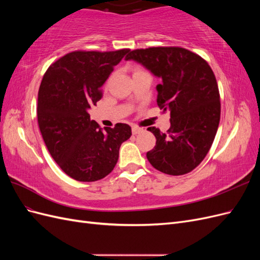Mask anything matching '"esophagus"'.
<instances>
[{
    "label": "esophagus",
    "mask_w": 260,
    "mask_h": 260,
    "mask_svg": "<svg viewBox=\"0 0 260 260\" xmlns=\"http://www.w3.org/2000/svg\"><path fill=\"white\" fill-rule=\"evenodd\" d=\"M143 131H144L143 128H140V127H138V125H133V127H132V133H133V135H139V133L143 132Z\"/></svg>",
    "instance_id": "obj_1"
}]
</instances>
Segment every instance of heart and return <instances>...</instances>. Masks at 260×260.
Instances as JSON below:
<instances>
[{
    "label": "heart",
    "mask_w": 260,
    "mask_h": 260,
    "mask_svg": "<svg viewBox=\"0 0 260 260\" xmlns=\"http://www.w3.org/2000/svg\"><path fill=\"white\" fill-rule=\"evenodd\" d=\"M138 70H139V69H138ZM138 70H136V72H138Z\"/></svg>",
    "instance_id": "heart-1"
}]
</instances>
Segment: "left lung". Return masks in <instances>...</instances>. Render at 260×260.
Segmentation results:
<instances>
[{
    "instance_id": "1",
    "label": "left lung",
    "mask_w": 260,
    "mask_h": 260,
    "mask_svg": "<svg viewBox=\"0 0 260 260\" xmlns=\"http://www.w3.org/2000/svg\"><path fill=\"white\" fill-rule=\"evenodd\" d=\"M136 60L160 78L157 105L170 112V128L162 133L147 128L156 138L146 153L152 166L164 174L181 176L205 158L220 121V95L208 62L183 48L159 46L131 51L125 60Z\"/></svg>"
}]
</instances>
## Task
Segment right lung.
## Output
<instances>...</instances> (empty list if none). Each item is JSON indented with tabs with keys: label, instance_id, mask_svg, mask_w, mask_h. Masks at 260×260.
Instances as JSON below:
<instances>
[{
	"label": "right lung",
	"instance_id": "right-lung-1",
	"mask_svg": "<svg viewBox=\"0 0 260 260\" xmlns=\"http://www.w3.org/2000/svg\"><path fill=\"white\" fill-rule=\"evenodd\" d=\"M129 51L68 53L43 76L38 94L39 128L53 159L77 181L93 182L111 174L120 145L132 135L127 123L102 130L88 113L102 99V85Z\"/></svg>",
	"mask_w": 260,
	"mask_h": 260
}]
</instances>
